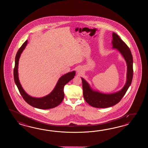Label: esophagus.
I'll return each instance as SVG.
<instances>
[{
  "label": "esophagus",
  "mask_w": 148,
  "mask_h": 148,
  "mask_svg": "<svg viewBox=\"0 0 148 148\" xmlns=\"http://www.w3.org/2000/svg\"><path fill=\"white\" fill-rule=\"evenodd\" d=\"M77 72H78V73H81V72H82V69L79 68L77 70Z\"/></svg>",
  "instance_id": "obj_1"
}]
</instances>
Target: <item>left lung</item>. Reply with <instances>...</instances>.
<instances>
[{"mask_svg": "<svg viewBox=\"0 0 148 148\" xmlns=\"http://www.w3.org/2000/svg\"><path fill=\"white\" fill-rule=\"evenodd\" d=\"M112 44L113 48L116 49L120 51L126 62L127 79L125 85L120 91L113 94H105L93 90L88 82L82 78L84 97L86 101L92 107L104 108L117 104L125 94L132 82L133 70V57L131 51L125 43L115 33H113Z\"/></svg>", "mask_w": 148, "mask_h": 148, "instance_id": "1", "label": "left lung"}]
</instances>
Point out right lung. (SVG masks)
Segmentation results:
<instances>
[{"label": "right lung", "instance_id": "right-lung-1", "mask_svg": "<svg viewBox=\"0 0 148 148\" xmlns=\"http://www.w3.org/2000/svg\"><path fill=\"white\" fill-rule=\"evenodd\" d=\"M27 44V41H26L23 44L21 47L19 48L15 57V64L14 69V78L19 92L25 101L33 107L42 110H47L57 107L62 101L64 98V86L74 78L75 72L73 71L70 73H67L66 75L61 77L53 91L50 94L47 95V96L41 98L33 97L30 96L22 88L19 82L18 74V66L19 58Z\"/></svg>", "mask_w": 148, "mask_h": 148}]
</instances>
